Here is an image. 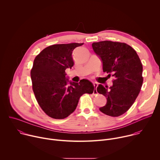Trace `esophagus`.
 I'll return each mask as SVG.
<instances>
[{"label":"esophagus","instance_id":"obj_1","mask_svg":"<svg viewBox=\"0 0 160 160\" xmlns=\"http://www.w3.org/2000/svg\"><path fill=\"white\" fill-rule=\"evenodd\" d=\"M94 86L95 89L94 90L93 95H94V96H96V95L98 94V92H97V90H96V88H97V87H98V83H94Z\"/></svg>","mask_w":160,"mask_h":160}]
</instances>
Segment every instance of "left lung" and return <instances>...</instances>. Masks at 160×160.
<instances>
[{"mask_svg":"<svg viewBox=\"0 0 160 160\" xmlns=\"http://www.w3.org/2000/svg\"><path fill=\"white\" fill-rule=\"evenodd\" d=\"M92 48L103 63V72L112 74L113 85L108 88L101 84L98 92L107 98L99 108L105 115L117 117L127 112L138 98L143 83L142 64L129 45L109 40L94 42Z\"/></svg>","mask_w":160,"mask_h":160,"instance_id":"obj_1","label":"left lung"}]
</instances>
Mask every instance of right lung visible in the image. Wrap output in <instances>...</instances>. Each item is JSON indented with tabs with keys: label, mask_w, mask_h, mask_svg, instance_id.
Segmentation results:
<instances>
[{
	"label": "right lung",
	"mask_w": 160,
	"mask_h": 160,
	"mask_svg": "<svg viewBox=\"0 0 160 160\" xmlns=\"http://www.w3.org/2000/svg\"><path fill=\"white\" fill-rule=\"evenodd\" d=\"M83 43L55 44L45 48L35 58L31 70L32 89L37 101L47 115L64 119L75 110L80 98L92 94L94 87L88 80L70 82L68 87L66 68L73 67V51Z\"/></svg>",
	"instance_id": "1"
}]
</instances>
